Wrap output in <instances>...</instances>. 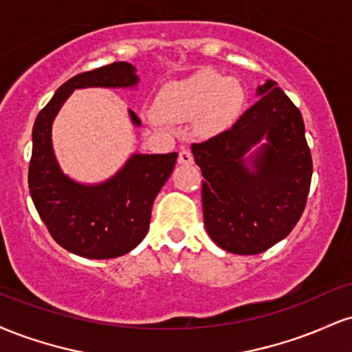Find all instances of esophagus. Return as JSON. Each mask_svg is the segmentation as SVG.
I'll list each match as a JSON object with an SVG mask.
<instances>
[{
	"instance_id": "obj_1",
	"label": "esophagus",
	"mask_w": 352,
	"mask_h": 352,
	"mask_svg": "<svg viewBox=\"0 0 352 352\" xmlns=\"http://www.w3.org/2000/svg\"><path fill=\"white\" fill-rule=\"evenodd\" d=\"M179 164L180 165H190L193 164V155L188 148H182L179 153Z\"/></svg>"
}]
</instances>
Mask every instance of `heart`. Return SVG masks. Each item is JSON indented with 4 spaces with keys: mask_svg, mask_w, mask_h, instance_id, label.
I'll use <instances>...</instances> for the list:
<instances>
[{
    "mask_svg": "<svg viewBox=\"0 0 352 352\" xmlns=\"http://www.w3.org/2000/svg\"><path fill=\"white\" fill-rule=\"evenodd\" d=\"M243 100L245 92L238 80L213 71H200L165 84L157 96V111L173 120L197 117L199 132L215 134L236 119Z\"/></svg>",
    "mask_w": 352,
    "mask_h": 352,
    "instance_id": "b5f03b06",
    "label": "heart"
}]
</instances>
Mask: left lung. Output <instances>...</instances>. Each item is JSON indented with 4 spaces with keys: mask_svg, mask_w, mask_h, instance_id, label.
Here are the masks:
<instances>
[{
    "mask_svg": "<svg viewBox=\"0 0 352 352\" xmlns=\"http://www.w3.org/2000/svg\"><path fill=\"white\" fill-rule=\"evenodd\" d=\"M228 131L192 145L204 223L220 248L256 254L288 236L309 193L313 160L300 109L268 79Z\"/></svg>",
    "mask_w": 352,
    "mask_h": 352,
    "instance_id": "1",
    "label": "left lung"
}]
</instances>
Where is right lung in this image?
<instances>
[{"label":"right lung","mask_w":352,"mask_h":352,"mask_svg":"<svg viewBox=\"0 0 352 352\" xmlns=\"http://www.w3.org/2000/svg\"><path fill=\"white\" fill-rule=\"evenodd\" d=\"M137 84L135 67L125 60L82 72L66 80L36 117L28 173L31 199L51 236L79 256H122L144 240L153 200L170 177L179 153H132L111 179L80 184L59 167L52 148V122L76 89H134ZM129 116L140 127L135 112L129 109Z\"/></svg>","instance_id":"1"}]
</instances>
